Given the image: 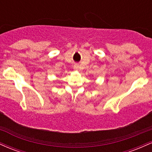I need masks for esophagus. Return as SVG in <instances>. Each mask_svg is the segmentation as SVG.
<instances>
[{"label":"esophagus","instance_id":"esophagus-1","mask_svg":"<svg viewBox=\"0 0 152 152\" xmlns=\"http://www.w3.org/2000/svg\"><path fill=\"white\" fill-rule=\"evenodd\" d=\"M74 69H75V70H78V65L74 66Z\"/></svg>","mask_w":152,"mask_h":152}]
</instances>
